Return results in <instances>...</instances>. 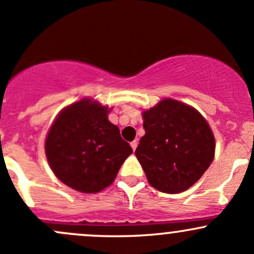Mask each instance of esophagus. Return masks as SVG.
Instances as JSON below:
<instances>
[{
    "label": "esophagus",
    "mask_w": 254,
    "mask_h": 254,
    "mask_svg": "<svg viewBox=\"0 0 254 254\" xmlns=\"http://www.w3.org/2000/svg\"><path fill=\"white\" fill-rule=\"evenodd\" d=\"M130 146H131V148H132V151H135L136 149V147H137V141H132L131 143H130Z\"/></svg>",
    "instance_id": "esophagus-1"
}]
</instances>
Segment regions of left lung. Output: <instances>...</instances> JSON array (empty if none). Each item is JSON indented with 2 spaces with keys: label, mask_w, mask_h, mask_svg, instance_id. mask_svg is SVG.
I'll list each match as a JSON object with an SVG mask.
<instances>
[{
  "label": "left lung",
  "mask_w": 254,
  "mask_h": 254,
  "mask_svg": "<svg viewBox=\"0 0 254 254\" xmlns=\"http://www.w3.org/2000/svg\"><path fill=\"white\" fill-rule=\"evenodd\" d=\"M143 129L135 156L148 183L165 193H180L201 179L214 158L215 140L193 107L165 98L142 113Z\"/></svg>",
  "instance_id": "left-lung-1"
}]
</instances>
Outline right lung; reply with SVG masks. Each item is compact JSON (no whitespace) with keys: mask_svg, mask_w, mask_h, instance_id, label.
Returning <instances> with one entry per match:
<instances>
[{"mask_svg":"<svg viewBox=\"0 0 254 254\" xmlns=\"http://www.w3.org/2000/svg\"><path fill=\"white\" fill-rule=\"evenodd\" d=\"M108 107L84 98L64 108L53 122L45 152L55 175L69 188L96 193L108 188L132 153L108 120Z\"/></svg>","mask_w":254,"mask_h":254,"instance_id":"right-lung-1","label":"right lung"}]
</instances>
